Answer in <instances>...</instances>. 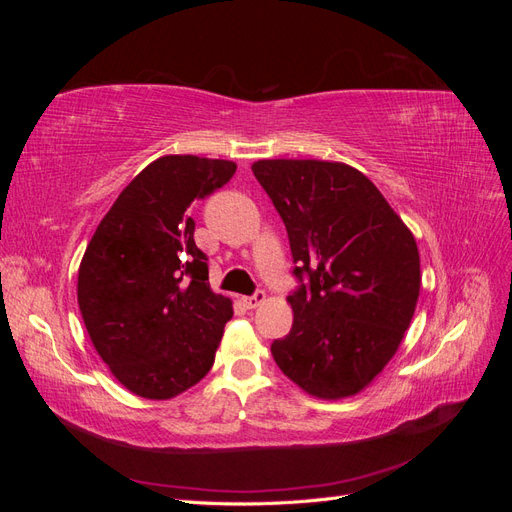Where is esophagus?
Listing matches in <instances>:
<instances>
[{
	"instance_id": "obj_1",
	"label": "esophagus",
	"mask_w": 512,
	"mask_h": 512,
	"mask_svg": "<svg viewBox=\"0 0 512 512\" xmlns=\"http://www.w3.org/2000/svg\"><path fill=\"white\" fill-rule=\"evenodd\" d=\"M265 299H267L265 290H256V292L252 294V297H243V303H245L247 309H256L258 305L265 303Z\"/></svg>"
}]
</instances>
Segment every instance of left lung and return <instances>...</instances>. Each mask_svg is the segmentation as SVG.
I'll return each mask as SVG.
<instances>
[{"mask_svg": "<svg viewBox=\"0 0 512 512\" xmlns=\"http://www.w3.org/2000/svg\"><path fill=\"white\" fill-rule=\"evenodd\" d=\"M252 170L286 224L301 282L288 297L292 329L271 344L273 359L314 397L361 393L393 359L414 316V235L348 164L258 160Z\"/></svg>", "mask_w": 512, "mask_h": 512, "instance_id": "obj_1", "label": "left lung"}]
</instances>
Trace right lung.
Returning a JSON list of instances; mask_svg holds the SVG:
<instances>
[{
    "mask_svg": "<svg viewBox=\"0 0 512 512\" xmlns=\"http://www.w3.org/2000/svg\"><path fill=\"white\" fill-rule=\"evenodd\" d=\"M237 164L162 156L138 173L98 224L79 267V307L91 344L138 397L170 399L203 380L232 301L209 286L194 243V198Z\"/></svg>",
    "mask_w": 512,
    "mask_h": 512,
    "instance_id": "obj_1",
    "label": "right lung"
}]
</instances>
